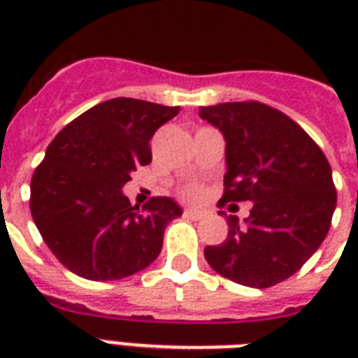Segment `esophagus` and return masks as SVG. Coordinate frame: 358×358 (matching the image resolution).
Returning <instances> with one entry per match:
<instances>
[{"label":"esophagus","instance_id":"esophagus-1","mask_svg":"<svg viewBox=\"0 0 358 358\" xmlns=\"http://www.w3.org/2000/svg\"><path fill=\"white\" fill-rule=\"evenodd\" d=\"M184 215L185 217H189V219H201L202 217V212H199V210H193V208H187V210H184Z\"/></svg>","mask_w":358,"mask_h":358}]
</instances>
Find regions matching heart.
<instances>
[{"label": "heart", "instance_id": "b5f03b06", "mask_svg": "<svg viewBox=\"0 0 358 358\" xmlns=\"http://www.w3.org/2000/svg\"><path fill=\"white\" fill-rule=\"evenodd\" d=\"M185 196H189V199H196V196L201 195V189L199 187H187V189L184 191Z\"/></svg>", "mask_w": 358, "mask_h": 358}]
</instances>
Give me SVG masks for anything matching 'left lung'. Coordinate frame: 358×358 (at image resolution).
I'll return each instance as SVG.
<instances>
[{"mask_svg": "<svg viewBox=\"0 0 358 358\" xmlns=\"http://www.w3.org/2000/svg\"><path fill=\"white\" fill-rule=\"evenodd\" d=\"M227 141V202H252L229 236L204 249L223 277L250 288H271L297 273L331 227L336 189L322 148L288 115L255 102H224L199 111Z\"/></svg>", "mask_w": 358, "mask_h": 358, "instance_id": "8db88e82", "label": "left lung"}]
</instances>
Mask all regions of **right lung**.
Segmentation results:
<instances>
[{
    "label": "right lung",
    "instance_id": "right-lung-1",
    "mask_svg": "<svg viewBox=\"0 0 358 358\" xmlns=\"http://www.w3.org/2000/svg\"><path fill=\"white\" fill-rule=\"evenodd\" d=\"M180 108L113 98L66 124L31 178L29 208L55 258L89 280L143 271L163 247L182 208L169 196L131 206L122 187L152 162L150 139Z\"/></svg>",
    "mask_w": 358,
    "mask_h": 358
}]
</instances>
